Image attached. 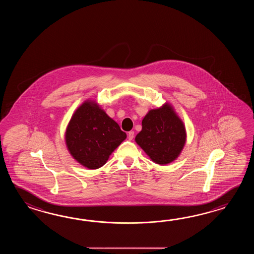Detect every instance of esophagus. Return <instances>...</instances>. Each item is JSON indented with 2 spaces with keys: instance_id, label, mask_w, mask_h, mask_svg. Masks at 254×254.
<instances>
[{
  "instance_id": "obj_1",
  "label": "esophagus",
  "mask_w": 254,
  "mask_h": 254,
  "mask_svg": "<svg viewBox=\"0 0 254 254\" xmlns=\"http://www.w3.org/2000/svg\"><path fill=\"white\" fill-rule=\"evenodd\" d=\"M133 137H134V131H129L128 132V139L131 140L133 139Z\"/></svg>"
}]
</instances>
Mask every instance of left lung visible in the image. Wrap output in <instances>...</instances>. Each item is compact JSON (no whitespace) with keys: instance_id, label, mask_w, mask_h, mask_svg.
I'll use <instances>...</instances> for the list:
<instances>
[{"instance_id":"1","label":"left lung","mask_w":254,"mask_h":254,"mask_svg":"<svg viewBox=\"0 0 254 254\" xmlns=\"http://www.w3.org/2000/svg\"><path fill=\"white\" fill-rule=\"evenodd\" d=\"M141 125L135 141L152 162L166 165L180 156L186 143L187 133L184 122L171 103L150 110Z\"/></svg>"}]
</instances>
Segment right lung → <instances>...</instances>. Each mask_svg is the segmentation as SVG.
<instances>
[{
  "instance_id": "add662e5",
  "label": "right lung",
  "mask_w": 254,
  "mask_h": 254,
  "mask_svg": "<svg viewBox=\"0 0 254 254\" xmlns=\"http://www.w3.org/2000/svg\"><path fill=\"white\" fill-rule=\"evenodd\" d=\"M127 135L93 100L76 109L65 130V143L72 158L82 166H103Z\"/></svg>"
}]
</instances>
